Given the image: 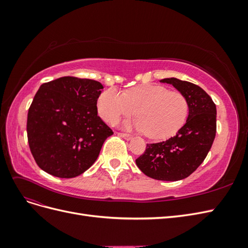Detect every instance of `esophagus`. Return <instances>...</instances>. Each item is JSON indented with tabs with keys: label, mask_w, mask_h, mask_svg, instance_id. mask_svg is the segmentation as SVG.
Returning <instances> with one entry per match:
<instances>
[{
	"label": "esophagus",
	"mask_w": 248,
	"mask_h": 248,
	"mask_svg": "<svg viewBox=\"0 0 248 248\" xmlns=\"http://www.w3.org/2000/svg\"><path fill=\"white\" fill-rule=\"evenodd\" d=\"M119 137H121L127 140H129L132 139V136H130V134H127V133H118Z\"/></svg>",
	"instance_id": "34e87169"
}]
</instances>
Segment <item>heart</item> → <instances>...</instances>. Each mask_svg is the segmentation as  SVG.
Masks as SVG:
<instances>
[{"mask_svg": "<svg viewBox=\"0 0 248 248\" xmlns=\"http://www.w3.org/2000/svg\"><path fill=\"white\" fill-rule=\"evenodd\" d=\"M97 108L108 123L130 116L136 110L138 118L124 122V127L146 132L155 140L175 134L188 115V103L181 93L154 85L138 86L125 93L108 89L99 96Z\"/></svg>", "mask_w": 248, "mask_h": 248, "instance_id": "obj_1", "label": "heart"}]
</instances>
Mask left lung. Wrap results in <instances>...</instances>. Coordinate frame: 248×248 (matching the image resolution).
Returning <instances> with one entry per match:
<instances>
[{
	"label": "left lung",
	"instance_id": "8db88e82",
	"mask_svg": "<svg viewBox=\"0 0 248 248\" xmlns=\"http://www.w3.org/2000/svg\"><path fill=\"white\" fill-rule=\"evenodd\" d=\"M181 93L188 103V117L175 137L156 144H147L136 160L150 178L179 181L191 175L205 160L216 134V106L201 87L176 78H163Z\"/></svg>",
	"mask_w": 248,
	"mask_h": 248
}]
</instances>
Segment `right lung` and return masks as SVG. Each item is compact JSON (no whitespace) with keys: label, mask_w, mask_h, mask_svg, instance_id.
Here are the masks:
<instances>
[{"label":"right lung","mask_w":248,"mask_h":248,"mask_svg":"<svg viewBox=\"0 0 248 248\" xmlns=\"http://www.w3.org/2000/svg\"><path fill=\"white\" fill-rule=\"evenodd\" d=\"M103 86L99 81L64 77L46 82L28 112L29 146L47 174L74 178L98 158L112 133L97 111Z\"/></svg>","instance_id":"1"}]
</instances>
